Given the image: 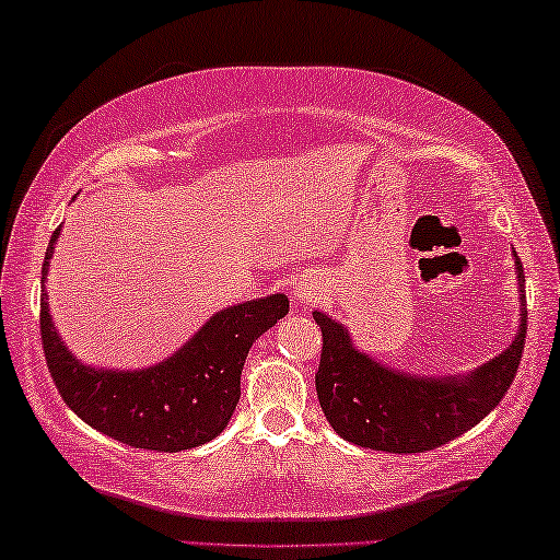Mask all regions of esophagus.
I'll use <instances>...</instances> for the list:
<instances>
[{"mask_svg": "<svg viewBox=\"0 0 560 560\" xmlns=\"http://www.w3.org/2000/svg\"><path fill=\"white\" fill-rule=\"evenodd\" d=\"M313 298H316V288H313L311 282H303V285H301V282H298V285H295V301L303 303V305H308Z\"/></svg>", "mask_w": 560, "mask_h": 560, "instance_id": "34e87169", "label": "esophagus"}]
</instances>
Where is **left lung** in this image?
Masks as SVG:
<instances>
[{
	"label": "left lung",
	"instance_id": "8db88e82",
	"mask_svg": "<svg viewBox=\"0 0 560 560\" xmlns=\"http://www.w3.org/2000/svg\"><path fill=\"white\" fill-rule=\"evenodd\" d=\"M517 275L523 262L517 257ZM525 303V295L520 298ZM320 326L316 393L328 423L341 439L387 454H423L458 439L487 418L515 380L525 349L527 308L515 341L466 377L423 380L395 372L351 347L349 334L326 313H313Z\"/></svg>",
	"mask_w": 560,
	"mask_h": 560
}]
</instances>
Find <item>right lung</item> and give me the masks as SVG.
Masks as SVG:
<instances>
[{
    "label": "right lung",
    "mask_w": 560,
    "mask_h": 560,
    "mask_svg": "<svg viewBox=\"0 0 560 560\" xmlns=\"http://www.w3.org/2000/svg\"><path fill=\"white\" fill-rule=\"evenodd\" d=\"M56 229L45 252L48 272ZM288 298L240 303L213 316L178 354L142 372H96L75 362L58 339L40 295L45 362L68 408L96 431L135 448L175 454L217 439L240 402L244 359L257 336L288 316Z\"/></svg>",
    "instance_id": "1"
}]
</instances>
